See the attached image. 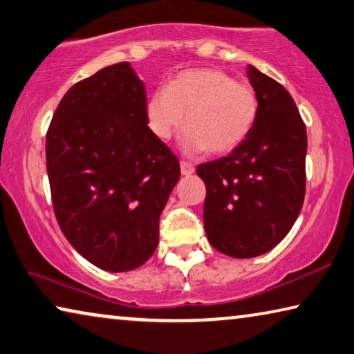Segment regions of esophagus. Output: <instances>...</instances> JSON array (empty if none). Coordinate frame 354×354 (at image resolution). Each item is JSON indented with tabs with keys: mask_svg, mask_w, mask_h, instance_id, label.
<instances>
[{
	"mask_svg": "<svg viewBox=\"0 0 354 354\" xmlns=\"http://www.w3.org/2000/svg\"><path fill=\"white\" fill-rule=\"evenodd\" d=\"M179 165H181V173H183V175H186V176L192 175V173L195 171L194 165H192V164H189V162H186V160H181V162H179Z\"/></svg>",
	"mask_w": 354,
	"mask_h": 354,
	"instance_id": "34e87169",
	"label": "esophagus"
}]
</instances>
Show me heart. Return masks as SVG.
I'll return each instance as SVG.
<instances>
[{
	"label": "heart",
	"instance_id": "b5f03b06",
	"mask_svg": "<svg viewBox=\"0 0 354 354\" xmlns=\"http://www.w3.org/2000/svg\"><path fill=\"white\" fill-rule=\"evenodd\" d=\"M260 100L250 83L225 71L197 67L178 72L145 104L149 132L167 142L183 124V147L189 153L227 154L254 131Z\"/></svg>",
	"mask_w": 354,
	"mask_h": 354
}]
</instances>
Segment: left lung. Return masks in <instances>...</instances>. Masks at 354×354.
Masks as SVG:
<instances>
[{"label":"left lung","instance_id":"1","mask_svg":"<svg viewBox=\"0 0 354 354\" xmlns=\"http://www.w3.org/2000/svg\"><path fill=\"white\" fill-rule=\"evenodd\" d=\"M260 111L249 138L225 157L197 167L206 184L205 232L233 258H252L282 241L306 195V124L279 82L248 67Z\"/></svg>","mask_w":354,"mask_h":354}]
</instances>
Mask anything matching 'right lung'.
Here are the masks:
<instances>
[{
	"label": "right lung",
	"instance_id": "add662e5",
	"mask_svg": "<svg viewBox=\"0 0 354 354\" xmlns=\"http://www.w3.org/2000/svg\"><path fill=\"white\" fill-rule=\"evenodd\" d=\"M147 91L129 63L104 67L64 94L47 131L56 221L78 254L111 272L142 266L179 162L149 132Z\"/></svg>",
	"mask_w": 354,
	"mask_h": 354
}]
</instances>
